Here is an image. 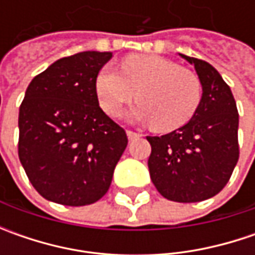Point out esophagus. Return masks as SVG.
<instances>
[{
	"label": "esophagus",
	"mask_w": 255,
	"mask_h": 255,
	"mask_svg": "<svg viewBox=\"0 0 255 255\" xmlns=\"http://www.w3.org/2000/svg\"><path fill=\"white\" fill-rule=\"evenodd\" d=\"M126 134H128V139L132 142V140H136V139H139L140 137V134L139 133H136V132H132V130H128L126 132Z\"/></svg>",
	"instance_id": "1"
}]
</instances>
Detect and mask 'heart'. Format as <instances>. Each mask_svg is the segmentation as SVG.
<instances>
[{
  "label": "heart",
  "instance_id": "1",
  "mask_svg": "<svg viewBox=\"0 0 255 255\" xmlns=\"http://www.w3.org/2000/svg\"><path fill=\"white\" fill-rule=\"evenodd\" d=\"M96 95L109 116H119L137 95L140 101L130 111V119L169 132L197 112L201 84L197 75L160 55H133L123 61L121 71L103 66L96 76Z\"/></svg>",
  "mask_w": 255,
  "mask_h": 255
}]
</instances>
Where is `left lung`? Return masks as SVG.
<instances>
[{
	"label": "left lung",
	"mask_w": 255,
	"mask_h": 255,
	"mask_svg": "<svg viewBox=\"0 0 255 255\" xmlns=\"http://www.w3.org/2000/svg\"><path fill=\"white\" fill-rule=\"evenodd\" d=\"M196 69L201 102L189 122L163 136H147L150 179L167 200L196 203L216 196L239 160V112L234 96L214 66L180 54Z\"/></svg>",
	"instance_id": "8db88e82"
}]
</instances>
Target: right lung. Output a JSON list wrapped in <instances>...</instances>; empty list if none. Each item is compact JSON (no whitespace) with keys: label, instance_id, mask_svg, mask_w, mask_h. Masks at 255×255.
I'll use <instances>...</instances> for the list:
<instances>
[{"label":"right lung","instance_id":"obj_1","mask_svg":"<svg viewBox=\"0 0 255 255\" xmlns=\"http://www.w3.org/2000/svg\"><path fill=\"white\" fill-rule=\"evenodd\" d=\"M112 52L61 58L36 75L19 106L18 156L35 190L64 206H86L109 190L128 146L103 112L96 76Z\"/></svg>","mask_w":255,"mask_h":255}]
</instances>
